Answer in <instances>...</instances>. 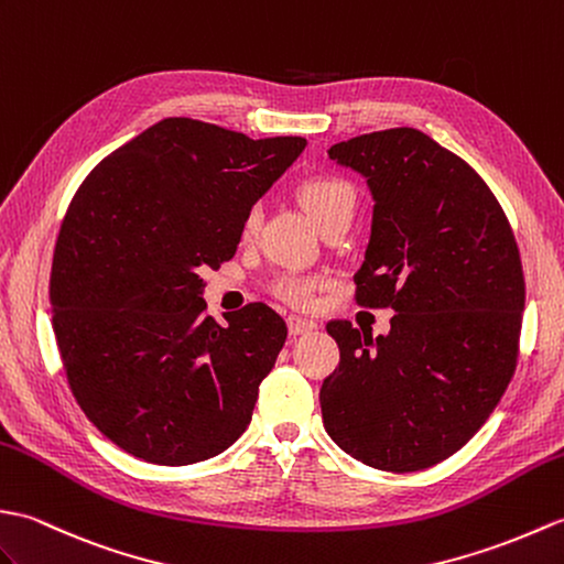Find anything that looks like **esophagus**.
<instances>
[{
	"instance_id": "obj_1",
	"label": "esophagus",
	"mask_w": 564,
	"mask_h": 564,
	"mask_svg": "<svg viewBox=\"0 0 564 564\" xmlns=\"http://www.w3.org/2000/svg\"><path fill=\"white\" fill-rule=\"evenodd\" d=\"M286 328H290L292 337H299V335H306L311 330H316V323L306 321V318H299V316H290V318H286Z\"/></svg>"
}]
</instances>
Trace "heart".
I'll return each instance as SVG.
<instances>
[{
    "instance_id": "b5f03b06",
    "label": "heart",
    "mask_w": 564,
    "mask_h": 564,
    "mask_svg": "<svg viewBox=\"0 0 564 564\" xmlns=\"http://www.w3.org/2000/svg\"><path fill=\"white\" fill-rule=\"evenodd\" d=\"M299 203L308 212V217L314 219L318 227H328L330 221L340 217H352L355 209V187L349 185L340 176H314L306 178L299 185ZM260 227V209L250 207L243 219V239L256 236ZM321 286L318 278H308V274H282V278L274 282V294L284 302L294 306H308L314 304L316 290Z\"/></svg>"
}]
</instances>
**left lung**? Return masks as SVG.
Masks as SVG:
<instances>
[{
  "mask_svg": "<svg viewBox=\"0 0 564 564\" xmlns=\"http://www.w3.org/2000/svg\"><path fill=\"white\" fill-rule=\"evenodd\" d=\"M328 156L373 199L357 302L395 316L379 337L328 323L340 367L321 388L325 432L371 468L424 470L482 427L514 377L519 248L490 187L430 134H359Z\"/></svg>",
  "mask_w": 564,
  "mask_h": 564,
  "instance_id": "1",
  "label": "left lung"
}]
</instances>
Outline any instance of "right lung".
Wrapping results in <instances>:
<instances>
[{"label":"right lung","mask_w":564,"mask_h":564,"mask_svg":"<svg viewBox=\"0 0 564 564\" xmlns=\"http://www.w3.org/2000/svg\"><path fill=\"white\" fill-rule=\"evenodd\" d=\"M304 147L166 118L72 197L50 272L53 330L74 398L122 452L191 466L246 432L286 323L250 304L219 325L199 272L234 258L248 209Z\"/></svg>","instance_id":"add662e5"}]
</instances>
